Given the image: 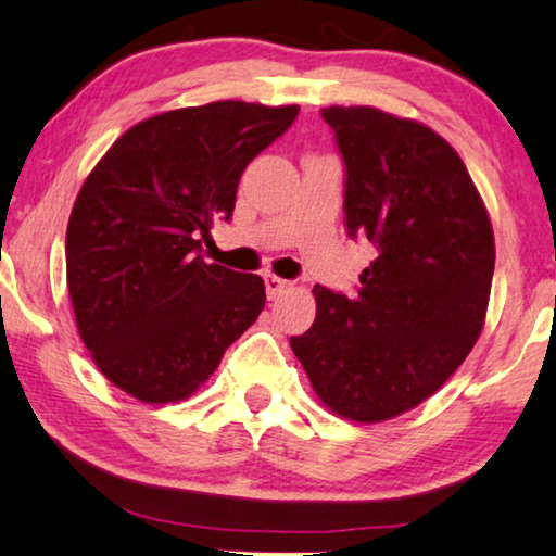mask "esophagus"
<instances>
[{
  "label": "esophagus",
  "mask_w": 556,
  "mask_h": 556,
  "mask_svg": "<svg viewBox=\"0 0 556 556\" xmlns=\"http://www.w3.org/2000/svg\"><path fill=\"white\" fill-rule=\"evenodd\" d=\"M263 283H266V295L273 300L278 298L280 293H286V290L290 288V280H283L278 276H273V273H268V276H263Z\"/></svg>",
  "instance_id": "obj_1"
}]
</instances>
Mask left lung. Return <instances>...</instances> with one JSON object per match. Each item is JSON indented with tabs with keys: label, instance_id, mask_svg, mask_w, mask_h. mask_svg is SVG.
<instances>
[{
	"label": "left lung",
	"instance_id": "8db88e82",
	"mask_svg": "<svg viewBox=\"0 0 556 556\" xmlns=\"http://www.w3.org/2000/svg\"><path fill=\"white\" fill-rule=\"evenodd\" d=\"M344 162V226L377 258L357 295L315 286V323L290 338L315 394L359 424L426 402L485 323L493 226L458 152L426 127L369 105L325 108Z\"/></svg>",
	"mask_w": 556,
	"mask_h": 556
}]
</instances>
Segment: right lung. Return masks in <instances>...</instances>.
I'll use <instances>...</instances> for the list:
<instances>
[{"label": "right lung", "mask_w": 556, "mask_h": 556, "mask_svg": "<svg viewBox=\"0 0 556 556\" xmlns=\"http://www.w3.org/2000/svg\"><path fill=\"white\" fill-rule=\"evenodd\" d=\"M298 113L218 100L148 117L80 187L66 231L73 313L98 369L130 396H192L256 323L261 276L206 263L198 236L229 222L243 169Z\"/></svg>", "instance_id": "1"}]
</instances>
